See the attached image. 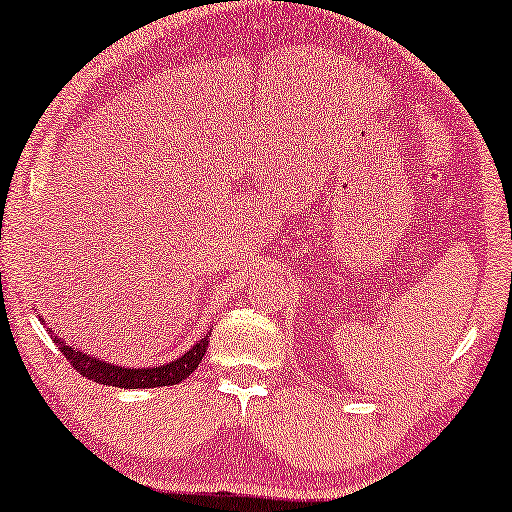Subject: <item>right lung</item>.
<instances>
[{
  "label": "right lung",
  "instance_id": "right-lung-1",
  "mask_svg": "<svg viewBox=\"0 0 512 512\" xmlns=\"http://www.w3.org/2000/svg\"><path fill=\"white\" fill-rule=\"evenodd\" d=\"M47 332H50V329H47ZM54 341H57L61 355L70 361V366H73L82 377H86V380L107 384V387H123V389H153V387H169V384L183 382L185 377H190L196 371V366L201 364V359L206 355V348H208V336H206L201 338L190 352H185L183 357L169 361V364L164 366L121 368V366L107 364V361L93 359L91 355H84V352H77L64 341H59L57 336H54Z\"/></svg>",
  "mask_w": 512,
  "mask_h": 512
}]
</instances>
